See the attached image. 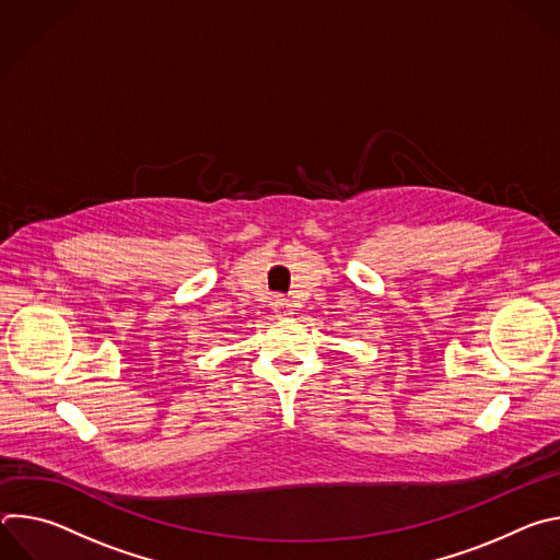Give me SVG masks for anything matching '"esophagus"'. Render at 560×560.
I'll return each instance as SVG.
<instances>
[{"mask_svg": "<svg viewBox=\"0 0 560 560\" xmlns=\"http://www.w3.org/2000/svg\"><path fill=\"white\" fill-rule=\"evenodd\" d=\"M272 307H275V312H277V316H279V318H285V316H290V314H292V305L288 303V299L277 296V299L272 301Z\"/></svg>", "mask_w": 560, "mask_h": 560, "instance_id": "1", "label": "esophagus"}]
</instances>
